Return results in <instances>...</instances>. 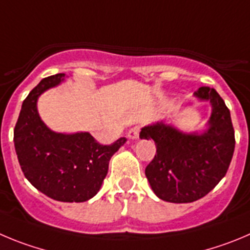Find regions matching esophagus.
Returning <instances> with one entry per match:
<instances>
[{"label": "esophagus", "mask_w": 250, "mask_h": 250, "mask_svg": "<svg viewBox=\"0 0 250 250\" xmlns=\"http://www.w3.org/2000/svg\"><path fill=\"white\" fill-rule=\"evenodd\" d=\"M139 132H141V127H139V125L133 127L132 129L128 132V138H129V139H137L139 137Z\"/></svg>", "instance_id": "1"}]
</instances>
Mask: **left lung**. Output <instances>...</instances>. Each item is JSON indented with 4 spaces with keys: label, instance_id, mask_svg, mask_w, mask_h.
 Instances as JSON below:
<instances>
[{
    "label": "left lung",
    "instance_id": "8db88e82",
    "mask_svg": "<svg viewBox=\"0 0 250 250\" xmlns=\"http://www.w3.org/2000/svg\"><path fill=\"white\" fill-rule=\"evenodd\" d=\"M209 101L212 113L204 133H183L158 122L142 128V139H153L157 154L146 176L154 193L167 202L188 204L201 199L223 179L234 153V129L228 107L214 88L195 92Z\"/></svg>",
    "mask_w": 250,
    "mask_h": 250
}]
</instances>
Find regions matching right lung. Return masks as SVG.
Instances as JSON below:
<instances>
[{
	"label": "right lung",
	"mask_w": 250,
	"mask_h": 250,
	"mask_svg": "<svg viewBox=\"0 0 250 250\" xmlns=\"http://www.w3.org/2000/svg\"><path fill=\"white\" fill-rule=\"evenodd\" d=\"M65 74L43 79L22 104L13 142L21 169L37 190L62 202H83L99 192L108 163L127 139L109 146L95 141L90 133L62 134L49 129L39 117L37 100L59 85Z\"/></svg>",
	"instance_id": "1"
}]
</instances>
